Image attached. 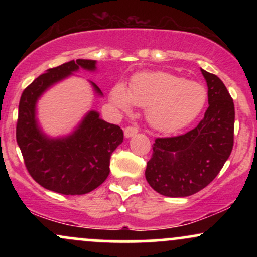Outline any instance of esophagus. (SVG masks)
<instances>
[{"mask_svg": "<svg viewBox=\"0 0 257 257\" xmlns=\"http://www.w3.org/2000/svg\"><path fill=\"white\" fill-rule=\"evenodd\" d=\"M138 133V128L137 126H133V125H129V126H125L124 128V137L125 138H131L133 135H135Z\"/></svg>", "mask_w": 257, "mask_h": 257, "instance_id": "obj_1", "label": "esophagus"}]
</instances>
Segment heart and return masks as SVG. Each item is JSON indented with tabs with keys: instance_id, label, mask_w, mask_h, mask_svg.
I'll use <instances>...</instances> for the list:
<instances>
[{
	"instance_id": "1",
	"label": "heart",
	"mask_w": 257,
	"mask_h": 257,
	"mask_svg": "<svg viewBox=\"0 0 257 257\" xmlns=\"http://www.w3.org/2000/svg\"><path fill=\"white\" fill-rule=\"evenodd\" d=\"M111 101L128 112L132 104L146 108V118L153 128L175 132L198 117L206 102V89L198 82L168 72H143L134 76L129 90L116 84Z\"/></svg>"
}]
</instances>
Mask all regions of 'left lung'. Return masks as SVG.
I'll list each match as a JSON object with an SVG mask.
<instances>
[{"mask_svg":"<svg viewBox=\"0 0 257 257\" xmlns=\"http://www.w3.org/2000/svg\"><path fill=\"white\" fill-rule=\"evenodd\" d=\"M208 84L204 118L178 137L157 138L145 176L167 197H187L206 187L222 169L233 149L234 104L223 82L202 70Z\"/></svg>","mask_w":257,"mask_h":257,"instance_id":"obj_1","label":"left lung"}]
</instances>
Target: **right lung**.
Returning <instances> with one entry per match:
<instances>
[{
  "label": "right lung",
  "instance_id": "right-lung-1",
  "mask_svg": "<svg viewBox=\"0 0 257 257\" xmlns=\"http://www.w3.org/2000/svg\"><path fill=\"white\" fill-rule=\"evenodd\" d=\"M78 69L95 71L96 61L77 59L38 76L23 91L17 122V143L29 174L42 187L66 196L85 194L99 187L110 174L112 152L123 141L122 129L100 118L96 111L88 112L76 131L64 138L47 137L38 126V98ZM90 83L102 95L98 85Z\"/></svg>",
  "mask_w": 257,
  "mask_h": 257
}]
</instances>
